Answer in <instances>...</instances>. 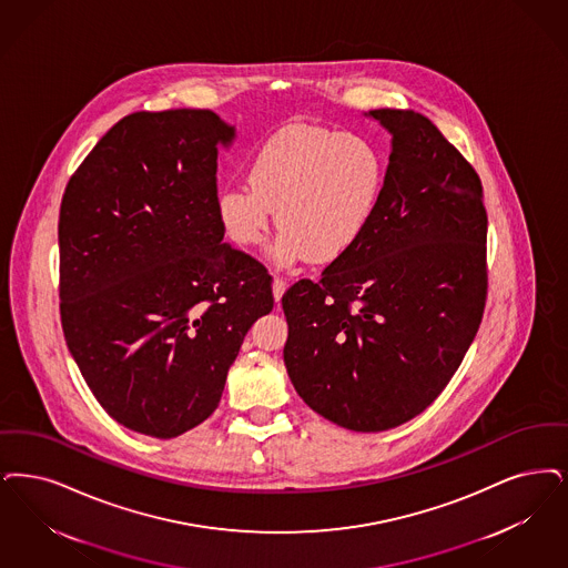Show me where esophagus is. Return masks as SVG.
<instances>
[{
  "label": "esophagus",
  "mask_w": 568,
  "mask_h": 568,
  "mask_svg": "<svg viewBox=\"0 0 568 568\" xmlns=\"http://www.w3.org/2000/svg\"><path fill=\"white\" fill-rule=\"evenodd\" d=\"M285 287H287V281L283 278V276H274L273 278V294L274 300L278 302L281 297H283V294H285Z\"/></svg>",
  "instance_id": "1"
}]
</instances>
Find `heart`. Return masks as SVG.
<instances>
[{"mask_svg":"<svg viewBox=\"0 0 568 568\" xmlns=\"http://www.w3.org/2000/svg\"><path fill=\"white\" fill-rule=\"evenodd\" d=\"M381 150L365 136L292 124L262 141L247 160V183L217 194V217L241 247L281 230L276 257L325 264L353 250L385 192Z\"/></svg>","mask_w":568,"mask_h":568,"instance_id":"heart-1","label":"heart"}]
</instances>
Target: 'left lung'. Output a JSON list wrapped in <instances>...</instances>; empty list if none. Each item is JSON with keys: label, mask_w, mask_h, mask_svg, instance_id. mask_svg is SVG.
<instances>
[{"label": "left lung", "mask_w": 568, "mask_h": 568, "mask_svg": "<svg viewBox=\"0 0 568 568\" xmlns=\"http://www.w3.org/2000/svg\"><path fill=\"white\" fill-rule=\"evenodd\" d=\"M393 135L385 192L359 243L283 294L297 395L351 432L393 429L446 388L476 338L488 217L476 169L412 110H372Z\"/></svg>", "instance_id": "1"}]
</instances>
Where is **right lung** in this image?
<instances>
[{"label":"right lung","instance_id":"right-lung-1","mask_svg":"<svg viewBox=\"0 0 568 568\" xmlns=\"http://www.w3.org/2000/svg\"><path fill=\"white\" fill-rule=\"evenodd\" d=\"M211 110L135 112L99 139L59 213V297L69 353L114 420L178 437L217 408L273 276L230 247L217 217Z\"/></svg>","mask_w":568,"mask_h":568}]
</instances>
